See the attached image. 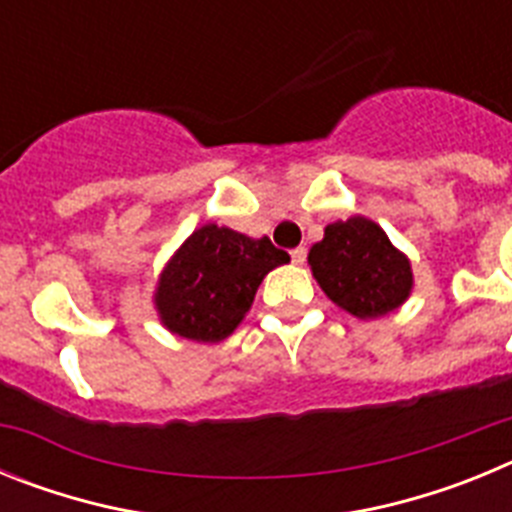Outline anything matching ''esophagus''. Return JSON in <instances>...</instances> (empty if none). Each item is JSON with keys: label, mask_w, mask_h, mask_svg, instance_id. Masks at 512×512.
Listing matches in <instances>:
<instances>
[{"label": "esophagus", "mask_w": 512, "mask_h": 512, "mask_svg": "<svg viewBox=\"0 0 512 512\" xmlns=\"http://www.w3.org/2000/svg\"><path fill=\"white\" fill-rule=\"evenodd\" d=\"M289 256H292V261H295V264H305V259H307V251L305 248H292V251H289Z\"/></svg>", "instance_id": "obj_1"}]
</instances>
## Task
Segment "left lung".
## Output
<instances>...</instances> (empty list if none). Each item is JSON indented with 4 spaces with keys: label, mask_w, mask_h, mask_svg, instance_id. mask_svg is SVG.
Instances as JSON below:
<instances>
[{
    "label": "left lung",
    "mask_w": 512,
    "mask_h": 512,
    "mask_svg": "<svg viewBox=\"0 0 512 512\" xmlns=\"http://www.w3.org/2000/svg\"><path fill=\"white\" fill-rule=\"evenodd\" d=\"M307 264L325 295L361 320L397 310L413 289L408 256L361 215L330 223L323 241L310 248Z\"/></svg>",
    "instance_id": "obj_1"
}]
</instances>
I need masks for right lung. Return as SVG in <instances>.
I'll use <instances>...</instances> for the list:
<instances>
[{
	"instance_id": "right-lung-1",
	"label": "right lung",
	"mask_w": 512,
	"mask_h": 512,
	"mask_svg": "<svg viewBox=\"0 0 512 512\" xmlns=\"http://www.w3.org/2000/svg\"><path fill=\"white\" fill-rule=\"evenodd\" d=\"M269 238H248L215 223L194 230L161 271L158 318L171 333L197 343L228 338L256 297L261 279L287 264Z\"/></svg>"
}]
</instances>
